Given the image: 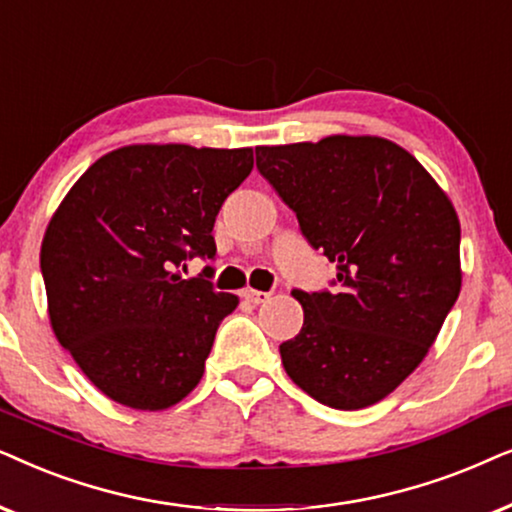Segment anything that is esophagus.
<instances>
[{"instance_id": "1", "label": "esophagus", "mask_w": 512, "mask_h": 512, "mask_svg": "<svg viewBox=\"0 0 512 512\" xmlns=\"http://www.w3.org/2000/svg\"><path fill=\"white\" fill-rule=\"evenodd\" d=\"M243 297L248 299L250 304H264L271 297V292H262V290H245Z\"/></svg>"}]
</instances>
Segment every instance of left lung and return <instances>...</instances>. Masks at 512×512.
Returning <instances> with one entry per match:
<instances>
[{
  "mask_svg": "<svg viewBox=\"0 0 512 512\" xmlns=\"http://www.w3.org/2000/svg\"><path fill=\"white\" fill-rule=\"evenodd\" d=\"M255 154L306 241L337 264L332 292L292 290L304 325L281 344L285 372L335 410L379 403L417 370L459 297L452 201L410 152L377 135Z\"/></svg>",
  "mask_w": 512,
  "mask_h": 512,
  "instance_id": "8db88e82",
  "label": "left lung"
}]
</instances>
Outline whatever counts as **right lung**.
Wrapping results in <instances>:
<instances>
[{"mask_svg":"<svg viewBox=\"0 0 512 512\" xmlns=\"http://www.w3.org/2000/svg\"><path fill=\"white\" fill-rule=\"evenodd\" d=\"M252 170V149L128 145L100 156L53 213L42 276L58 342L114 403L168 410L194 391L222 318L238 297L215 292L222 203Z\"/></svg>","mask_w":512,"mask_h":512,"instance_id":"right-lung-1","label":"right lung"}]
</instances>
